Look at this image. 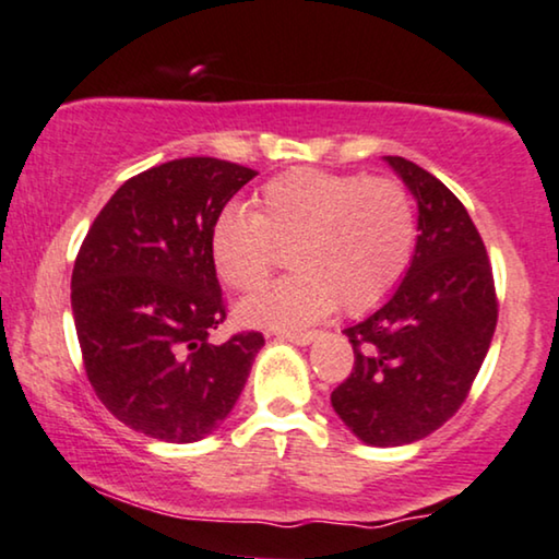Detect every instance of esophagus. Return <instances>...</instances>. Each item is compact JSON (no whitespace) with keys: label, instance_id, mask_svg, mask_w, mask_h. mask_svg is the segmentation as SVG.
Returning <instances> with one entry per match:
<instances>
[{"label":"esophagus","instance_id":"esophagus-1","mask_svg":"<svg viewBox=\"0 0 559 559\" xmlns=\"http://www.w3.org/2000/svg\"><path fill=\"white\" fill-rule=\"evenodd\" d=\"M278 340L294 342V345H311L317 340V332H278Z\"/></svg>","mask_w":559,"mask_h":559}]
</instances>
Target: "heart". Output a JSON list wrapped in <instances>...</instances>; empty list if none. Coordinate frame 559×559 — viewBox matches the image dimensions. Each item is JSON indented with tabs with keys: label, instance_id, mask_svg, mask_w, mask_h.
Wrapping results in <instances>:
<instances>
[{
	"label": "heart",
	"instance_id": "b5f03b06",
	"mask_svg": "<svg viewBox=\"0 0 559 559\" xmlns=\"http://www.w3.org/2000/svg\"><path fill=\"white\" fill-rule=\"evenodd\" d=\"M416 217L396 178L294 168L258 193V210L227 204L212 222L210 252L219 278L252 292L288 248L296 273L260 288L237 314L250 326L299 330L337 307L360 314L404 278Z\"/></svg>",
	"mask_w": 559,
	"mask_h": 559
}]
</instances>
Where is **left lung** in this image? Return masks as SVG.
<instances>
[{"mask_svg": "<svg viewBox=\"0 0 559 559\" xmlns=\"http://www.w3.org/2000/svg\"><path fill=\"white\" fill-rule=\"evenodd\" d=\"M419 206L412 265L381 309L347 326L355 366L332 406L357 440L401 448L463 406L496 332L493 271L463 202L429 170L385 155Z\"/></svg>", "mask_w": 559, "mask_h": 559, "instance_id": "left-lung-1", "label": "left lung"}]
</instances>
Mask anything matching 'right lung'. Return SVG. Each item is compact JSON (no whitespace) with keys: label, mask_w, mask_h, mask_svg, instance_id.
Listing matches in <instances>:
<instances>
[{"label":"right lung","mask_w":559,"mask_h":559,"mask_svg":"<svg viewBox=\"0 0 559 559\" xmlns=\"http://www.w3.org/2000/svg\"><path fill=\"white\" fill-rule=\"evenodd\" d=\"M252 168L178 158L132 176L88 227L71 275L86 378L140 435L199 442L233 412L260 332L210 334L227 319L210 252L212 222Z\"/></svg>","instance_id":"right-lung-1"}]
</instances>
